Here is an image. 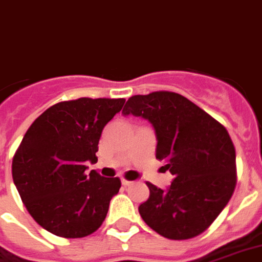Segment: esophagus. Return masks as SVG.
<instances>
[{
    "label": "esophagus",
    "instance_id": "34e87169",
    "mask_svg": "<svg viewBox=\"0 0 262 262\" xmlns=\"http://www.w3.org/2000/svg\"><path fill=\"white\" fill-rule=\"evenodd\" d=\"M121 183H123V186H131V184H133V181L125 180V179H123V180H121Z\"/></svg>",
    "mask_w": 262,
    "mask_h": 262
}]
</instances>
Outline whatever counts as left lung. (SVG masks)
Here are the masks:
<instances>
[{
    "label": "left lung",
    "mask_w": 262,
    "mask_h": 262,
    "mask_svg": "<svg viewBox=\"0 0 262 262\" xmlns=\"http://www.w3.org/2000/svg\"><path fill=\"white\" fill-rule=\"evenodd\" d=\"M123 114L154 125L156 159L174 176L167 190L146 183L149 198L138 208L145 223L171 240L205 232L237 181L236 150L226 128L187 97L167 91L131 96Z\"/></svg>",
    "instance_id": "obj_1"
}]
</instances>
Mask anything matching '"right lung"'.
Returning a JSON list of instances; mask_svg holds the SVG:
<instances>
[{
    "instance_id": "add662e5",
    "label": "right lung",
    "mask_w": 262,
    "mask_h": 262,
    "mask_svg": "<svg viewBox=\"0 0 262 262\" xmlns=\"http://www.w3.org/2000/svg\"><path fill=\"white\" fill-rule=\"evenodd\" d=\"M124 102L106 97L60 102L25 134L13 155L12 179L28 212L47 232L79 238L102 226L121 181L85 170L88 162H97L103 128Z\"/></svg>"
}]
</instances>
